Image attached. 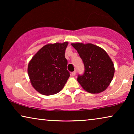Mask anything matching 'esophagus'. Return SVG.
<instances>
[{"mask_svg":"<svg viewBox=\"0 0 134 134\" xmlns=\"http://www.w3.org/2000/svg\"><path fill=\"white\" fill-rule=\"evenodd\" d=\"M71 74H72V76H74L76 74V71H73V72L71 73Z\"/></svg>","mask_w":134,"mask_h":134,"instance_id":"34e87169","label":"esophagus"}]
</instances>
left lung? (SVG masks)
<instances>
[{
    "label": "left lung",
    "instance_id": "8db88e82",
    "mask_svg": "<svg viewBox=\"0 0 134 134\" xmlns=\"http://www.w3.org/2000/svg\"><path fill=\"white\" fill-rule=\"evenodd\" d=\"M82 58L85 66L83 74L79 75L77 81L87 92L101 93L109 87L114 76L115 68L107 53L91 43H72Z\"/></svg>",
    "mask_w": 134,
    "mask_h": 134
}]
</instances>
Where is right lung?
<instances>
[{
	"instance_id": "1",
	"label": "right lung",
	"mask_w": 134,
	"mask_h": 134,
	"mask_svg": "<svg viewBox=\"0 0 134 134\" xmlns=\"http://www.w3.org/2000/svg\"><path fill=\"white\" fill-rule=\"evenodd\" d=\"M68 42L45 45L33 57L28 65L29 77L33 87L44 95L61 91L69 77L65 57Z\"/></svg>"
}]
</instances>
